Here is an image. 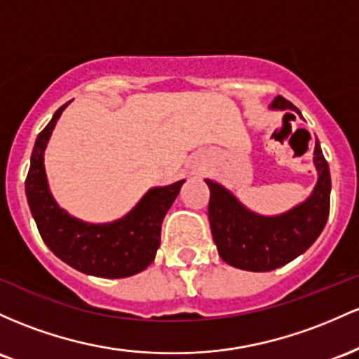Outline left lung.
Instances as JSON below:
<instances>
[{
  "instance_id": "left-lung-1",
  "label": "left lung",
  "mask_w": 359,
  "mask_h": 359,
  "mask_svg": "<svg viewBox=\"0 0 359 359\" xmlns=\"http://www.w3.org/2000/svg\"><path fill=\"white\" fill-rule=\"evenodd\" d=\"M271 108L293 110L300 115L299 108L283 96H276ZM313 156L319 180L312 195L292 210L275 217L248 210L222 184L205 180L210 188L208 220L212 236L225 263L245 271H271L304 255L316 243L329 217L331 172L319 140H316Z\"/></svg>"
}]
</instances>
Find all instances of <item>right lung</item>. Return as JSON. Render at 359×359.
<instances>
[{
	"label": "right lung",
	"instance_id": "add662e5",
	"mask_svg": "<svg viewBox=\"0 0 359 359\" xmlns=\"http://www.w3.org/2000/svg\"><path fill=\"white\" fill-rule=\"evenodd\" d=\"M67 104L55 111L35 140L25 181L28 207L40 237L59 259L86 275L100 278L137 275L154 261L164 215L178 196L184 180L149 190L134 210L116 222L95 225L71 217L50 195L43 168V151Z\"/></svg>",
	"mask_w": 359,
	"mask_h": 359
}]
</instances>
